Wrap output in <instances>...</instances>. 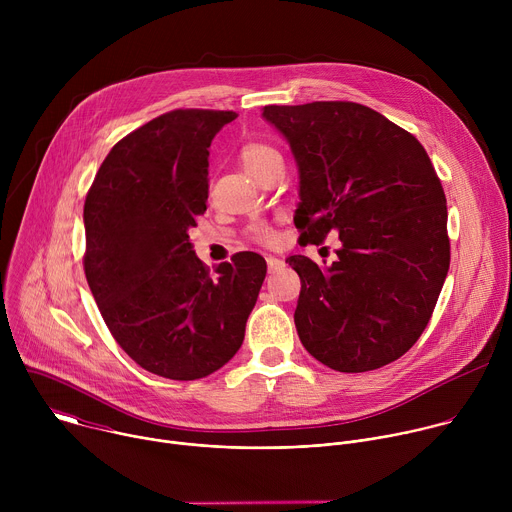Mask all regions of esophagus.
<instances>
[{"mask_svg":"<svg viewBox=\"0 0 512 512\" xmlns=\"http://www.w3.org/2000/svg\"><path fill=\"white\" fill-rule=\"evenodd\" d=\"M283 267V261L281 259H277V257H267V269H269V273H275L277 269H281Z\"/></svg>","mask_w":512,"mask_h":512,"instance_id":"34e87169","label":"esophagus"}]
</instances>
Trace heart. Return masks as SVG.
Instances as JSON below:
<instances>
[{
  "mask_svg": "<svg viewBox=\"0 0 512 512\" xmlns=\"http://www.w3.org/2000/svg\"><path fill=\"white\" fill-rule=\"evenodd\" d=\"M279 154L271 148V145L267 143H261V141H251V143H245L243 150H241V164L243 168L253 176L257 170H261L267 162H271L273 158H277ZM257 239L261 243H273L275 241V235L273 231L269 229H261L257 233Z\"/></svg>",
  "mask_w": 512,
  "mask_h": 512,
  "instance_id": "b5f03b06",
  "label": "heart"
}]
</instances>
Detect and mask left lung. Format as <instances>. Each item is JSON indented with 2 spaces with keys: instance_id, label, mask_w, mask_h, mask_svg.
<instances>
[{
  "instance_id": "8db88e82",
  "label": "left lung",
  "mask_w": 512,
  "mask_h": 512,
  "mask_svg": "<svg viewBox=\"0 0 512 512\" xmlns=\"http://www.w3.org/2000/svg\"><path fill=\"white\" fill-rule=\"evenodd\" d=\"M263 117L300 168V245L340 241L326 269L285 261L302 279L300 340L334 371L381 369L419 340L450 269L442 182L409 131L360 103L267 105Z\"/></svg>"
}]
</instances>
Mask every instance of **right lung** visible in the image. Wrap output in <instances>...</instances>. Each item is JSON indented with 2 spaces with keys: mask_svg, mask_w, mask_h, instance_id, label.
I'll return each mask as SVG.
<instances>
[{
  "mask_svg": "<svg viewBox=\"0 0 512 512\" xmlns=\"http://www.w3.org/2000/svg\"><path fill=\"white\" fill-rule=\"evenodd\" d=\"M235 111L174 109L119 139L85 200V275L115 342L141 369L208 377L243 344L267 263L243 251L216 267L188 231L208 198L212 137Z\"/></svg>",
  "mask_w": 512,
  "mask_h": 512,
  "instance_id": "1",
  "label": "right lung"
}]
</instances>
